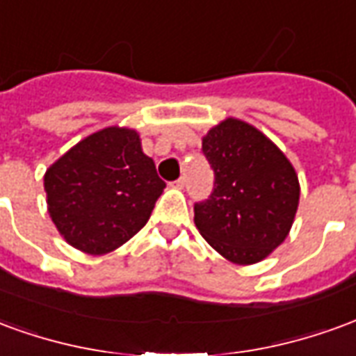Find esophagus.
I'll return each mask as SVG.
<instances>
[{
    "instance_id": "34e87169",
    "label": "esophagus",
    "mask_w": 356,
    "mask_h": 356,
    "mask_svg": "<svg viewBox=\"0 0 356 356\" xmlns=\"http://www.w3.org/2000/svg\"><path fill=\"white\" fill-rule=\"evenodd\" d=\"M171 186H173V188H179V191H181V188H185V177L173 181V183H171Z\"/></svg>"
}]
</instances>
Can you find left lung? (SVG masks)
Returning <instances> with one entry per match:
<instances>
[{
    "instance_id": "left-lung-1",
    "label": "left lung",
    "mask_w": 356,
    "mask_h": 356,
    "mask_svg": "<svg viewBox=\"0 0 356 356\" xmlns=\"http://www.w3.org/2000/svg\"><path fill=\"white\" fill-rule=\"evenodd\" d=\"M216 173L209 200L194 206V225L227 261L254 265L290 234L299 179L280 148L255 125L225 118L202 137Z\"/></svg>"
}]
</instances>
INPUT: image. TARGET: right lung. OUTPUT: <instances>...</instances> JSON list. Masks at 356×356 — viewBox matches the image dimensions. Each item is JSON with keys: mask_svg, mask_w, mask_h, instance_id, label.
Instances as JSON below:
<instances>
[{"mask_svg": "<svg viewBox=\"0 0 356 356\" xmlns=\"http://www.w3.org/2000/svg\"><path fill=\"white\" fill-rule=\"evenodd\" d=\"M47 211L60 236L89 255L114 252L147 225L165 188L131 127L91 133L43 175Z\"/></svg>", "mask_w": 356, "mask_h": 356, "instance_id": "obj_1", "label": "right lung"}]
</instances>
